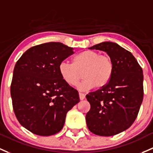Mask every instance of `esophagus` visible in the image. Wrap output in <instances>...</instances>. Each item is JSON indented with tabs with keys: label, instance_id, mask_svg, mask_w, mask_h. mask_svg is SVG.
I'll return each instance as SVG.
<instances>
[{
	"label": "esophagus",
	"instance_id": "esophagus-1",
	"mask_svg": "<svg viewBox=\"0 0 153 153\" xmlns=\"http://www.w3.org/2000/svg\"><path fill=\"white\" fill-rule=\"evenodd\" d=\"M79 98L81 100H84L85 99V94H83V93H79Z\"/></svg>",
	"mask_w": 153,
	"mask_h": 153
}]
</instances>
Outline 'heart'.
Instances as JSON below:
<instances>
[{
  "label": "heart",
  "instance_id": "heart-1",
  "mask_svg": "<svg viewBox=\"0 0 153 153\" xmlns=\"http://www.w3.org/2000/svg\"><path fill=\"white\" fill-rule=\"evenodd\" d=\"M114 70V63L110 56L91 50L75 56L72 64L63 61L59 65L61 77L70 86L77 84L82 73L83 80L78 83V89L83 91L94 86L97 89L104 87L111 79Z\"/></svg>",
  "mask_w": 153,
  "mask_h": 153
}]
</instances>
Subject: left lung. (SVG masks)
Instances as JSON below:
<instances>
[{
  "label": "left lung",
  "mask_w": 153,
  "mask_h": 153,
  "mask_svg": "<svg viewBox=\"0 0 153 153\" xmlns=\"http://www.w3.org/2000/svg\"><path fill=\"white\" fill-rule=\"evenodd\" d=\"M89 49L107 53L114 70L106 86L86 95L90 103L86 124L94 134L114 136L129 128L139 114L144 97L142 69L131 53L117 43L105 42Z\"/></svg>",
  "instance_id": "obj_1"
}]
</instances>
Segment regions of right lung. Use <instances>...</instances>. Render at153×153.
Segmentation results:
<instances>
[{"label":"right lung","instance_id":"add662e5","mask_svg":"<svg viewBox=\"0 0 153 153\" xmlns=\"http://www.w3.org/2000/svg\"><path fill=\"white\" fill-rule=\"evenodd\" d=\"M74 53L60 42L29 48L14 66L11 83L13 110L22 126L48 136L63 128L67 113L79 102L76 89L61 77L59 65Z\"/></svg>","mask_w":153,"mask_h":153}]
</instances>
